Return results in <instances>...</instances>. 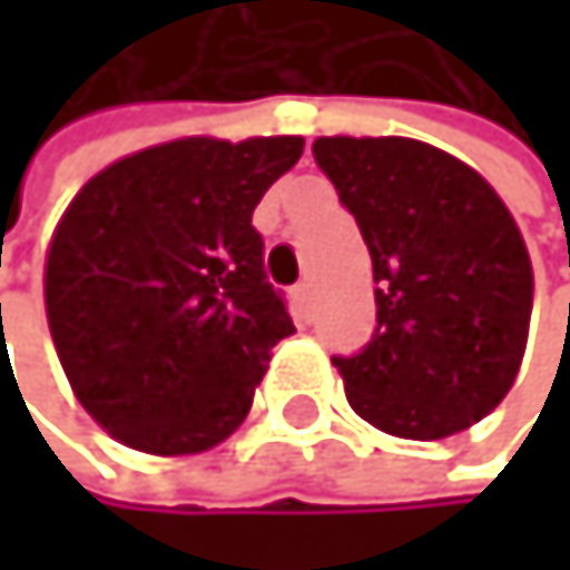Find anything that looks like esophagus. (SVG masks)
<instances>
[{
  "label": "esophagus",
  "instance_id": "obj_1",
  "mask_svg": "<svg viewBox=\"0 0 570 570\" xmlns=\"http://www.w3.org/2000/svg\"><path fill=\"white\" fill-rule=\"evenodd\" d=\"M291 297H294V304H297L301 311H307V304H311V283H307V279H301L297 287L291 291Z\"/></svg>",
  "mask_w": 570,
  "mask_h": 570
}]
</instances>
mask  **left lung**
I'll return each mask as SVG.
<instances>
[{"label": "left lung", "mask_w": 570, "mask_h": 570, "mask_svg": "<svg viewBox=\"0 0 570 570\" xmlns=\"http://www.w3.org/2000/svg\"><path fill=\"white\" fill-rule=\"evenodd\" d=\"M314 160L355 215L376 279V332L335 355L372 428L438 441L510 393L530 332L533 269L499 194L451 153L403 139H314Z\"/></svg>", "instance_id": "8db88e82"}]
</instances>
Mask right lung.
I'll return each instance as SVG.
<instances>
[{
  "label": "right lung",
  "instance_id": "add662e5",
  "mask_svg": "<svg viewBox=\"0 0 570 570\" xmlns=\"http://www.w3.org/2000/svg\"><path fill=\"white\" fill-rule=\"evenodd\" d=\"M301 136L139 149L63 212L43 297L60 365L91 417L146 454H194L246 421L294 321L263 269L253 212Z\"/></svg>",
  "mask_w": 570,
  "mask_h": 570
}]
</instances>
